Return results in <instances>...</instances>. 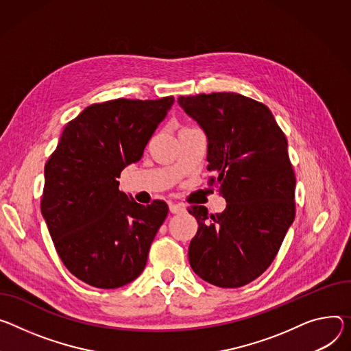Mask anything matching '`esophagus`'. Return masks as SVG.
<instances>
[{
    "instance_id": "esophagus-1",
    "label": "esophagus",
    "mask_w": 351,
    "mask_h": 351,
    "mask_svg": "<svg viewBox=\"0 0 351 351\" xmlns=\"http://www.w3.org/2000/svg\"><path fill=\"white\" fill-rule=\"evenodd\" d=\"M186 208H184V206H182V204H175V203H169V211L172 213V214H179V213H183Z\"/></svg>"
}]
</instances>
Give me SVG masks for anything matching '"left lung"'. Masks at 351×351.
<instances>
[{
  "mask_svg": "<svg viewBox=\"0 0 351 351\" xmlns=\"http://www.w3.org/2000/svg\"><path fill=\"white\" fill-rule=\"evenodd\" d=\"M179 106L207 137V171L226 199L222 213H189L197 234L189 262L204 281L235 289L258 278L274 261L295 217V176L287 140L273 113L235 92L179 97Z\"/></svg>",
  "mask_w": 351,
  "mask_h": 351,
  "instance_id": "obj_1",
  "label": "left lung"
}]
</instances>
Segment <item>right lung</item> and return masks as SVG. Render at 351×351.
Here are the masks:
<instances>
[{
    "instance_id": "1",
    "label": "right lung",
    "mask_w": 351,
    "mask_h": 351,
    "mask_svg": "<svg viewBox=\"0 0 351 351\" xmlns=\"http://www.w3.org/2000/svg\"><path fill=\"white\" fill-rule=\"evenodd\" d=\"M175 102L114 99L85 108L62 132L45 167L42 215L61 262L97 289H119L145 267L168 215L119 190L121 171L144 148Z\"/></svg>"
}]
</instances>
